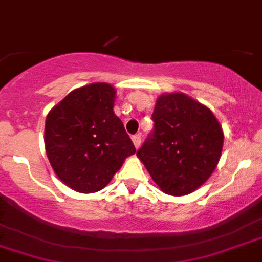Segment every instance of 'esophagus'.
I'll return each instance as SVG.
<instances>
[{
	"mask_svg": "<svg viewBox=\"0 0 262 262\" xmlns=\"http://www.w3.org/2000/svg\"><path fill=\"white\" fill-rule=\"evenodd\" d=\"M132 141H133V144H135L136 149H138L140 148V145H141V136L140 135H136L132 137Z\"/></svg>",
	"mask_w": 262,
	"mask_h": 262,
	"instance_id": "1",
	"label": "esophagus"
}]
</instances>
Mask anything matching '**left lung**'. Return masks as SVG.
Here are the masks:
<instances>
[{
  "mask_svg": "<svg viewBox=\"0 0 262 262\" xmlns=\"http://www.w3.org/2000/svg\"><path fill=\"white\" fill-rule=\"evenodd\" d=\"M153 130L137 150L152 179L168 195H187L210 178L220 161L223 132L211 110L186 94L161 95Z\"/></svg>",
  "mask_w": 262,
  "mask_h": 262,
  "instance_id": "8db88e82",
  "label": "left lung"
}]
</instances>
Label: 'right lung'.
<instances>
[{
  "label": "right lung",
  "mask_w": 262,
  "mask_h": 262,
  "mask_svg": "<svg viewBox=\"0 0 262 262\" xmlns=\"http://www.w3.org/2000/svg\"><path fill=\"white\" fill-rule=\"evenodd\" d=\"M116 90L93 83L71 91L48 113L46 150L55 173L78 192H95L136 152L124 124L113 112Z\"/></svg>",
  "instance_id": "right-lung-1"
}]
</instances>
